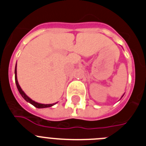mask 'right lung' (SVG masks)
<instances>
[{"mask_svg":"<svg viewBox=\"0 0 146 146\" xmlns=\"http://www.w3.org/2000/svg\"><path fill=\"white\" fill-rule=\"evenodd\" d=\"M15 81H16V86H17L18 90H19V92L20 94L21 95V96H22V97L24 98L27 102H29V103H30V104H32L33 106H35V107H36V108H47V107H50L56 104V103H54V104H40V103H37V102H35V101H33L32 99H30V98L25 93H24V91L21 89V86H20L19 84V82H18L17 73H16V67H15Z\"/></svg>","mask_w":146,"mask_h":146,"instance_id":"right-lung-1","label":"right lung"}]
</instances>
